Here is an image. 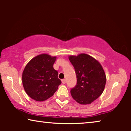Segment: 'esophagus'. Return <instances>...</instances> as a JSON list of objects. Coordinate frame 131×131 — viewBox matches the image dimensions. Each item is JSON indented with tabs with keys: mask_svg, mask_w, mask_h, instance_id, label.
Masks as SVG:
<instances>
[{
	"mask_svg": "<svg viewBox=\"0 0 131 131\" xmlns=\"http://www.w3.org/2000/svg\"><path fill=\"white\" fill-rule=\"evenodd\" d=\"M61 81H62V83H63V84H65V83H66V79H62Z\"/></svg>",
	"mask_w": 131,
	"mask_h": 131,
	"instance_id": "obj_1",
	"label": "esophagus"
}]
</instances>
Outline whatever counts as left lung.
<instances>
[{
    "instance_id": "8db88e82",
    "label": "left lung",
    "mask_w": 131,
    "mask_h": 131,
    "mask_svg": "<svg viewBox=\"0 0 131 131\" xmlns=\"http://www.w3.org/2000/svg\"><path fill=\"white\" fill-rule=\"evenodd\" d=\"M69 58L77 78L76 85L70 91L71 96L80 104H91L103 92L106 83L104 71L97 60L86 53L70 55Z\"/></svg>"
}]
</instances>
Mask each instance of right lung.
Masks as SVG:
<instances>
[{
  "mask_svg": "<svg viewBox=\"0 0 131 131\" xmlns=\"http://www.w3.org/2000/svg\"><path fill=\"white\" fill-rule=\"evenodd\" d=\"M55 60L56 57L43 53L31 59L24 68L23 87L32 99L37 101L46 100L54 94L61 83L58 71L53 67Z\"/></svg>",
  "mask_w": 131,
  "mask_h": 131,
  "instance_id": "obj_1",
  "label": "right lung"
}]
</instances>
